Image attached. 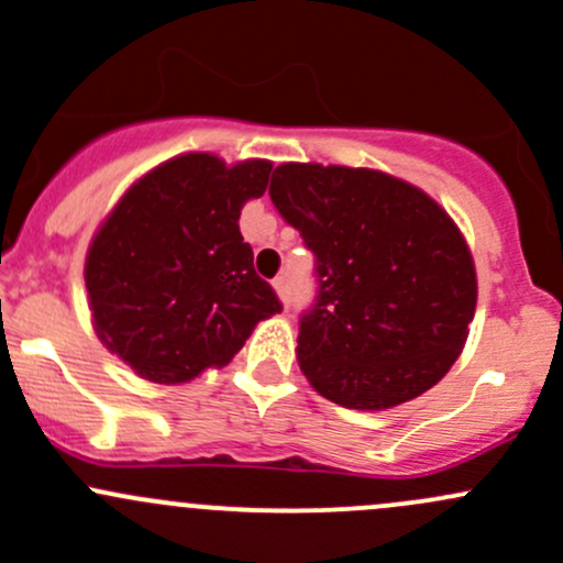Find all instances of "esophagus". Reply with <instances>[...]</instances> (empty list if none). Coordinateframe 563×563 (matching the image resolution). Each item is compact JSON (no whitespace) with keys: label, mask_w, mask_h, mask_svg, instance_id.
<instances>
[{"label":"esophagus","mask_w":563,"mask_h":563,"mask_svg":"<svg viewBox=\"0 0 563 563\" xmlns=\"http://www.w3.org/2000/svg\"><path fill=\"white\" fill-rule=\"evenodd\" d=\"M272 288H275V294L280 297V302L288 305V280L286 277H275V280H272Z\"/></svg>","instance_id":"obj_1"}]
</instances>
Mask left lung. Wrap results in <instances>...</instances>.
<instances>
[{"mask_svg": "<svg viewBox=\"0 0 563 563\" xmlns=\"http://www.w3.org/2000/svg\"><path fill=\"white\" fill-rule=\"evenodd\" d=\"M269 196L316 253L297 338L310 387L356 411L435 387L476 310L474 258L446 209L391 174L321 163L277 166Z\"/></svg>", "mask_w": 563, "mask_h": 563, "instance_id": "obj_1", "label": "left lung"}]
</instances>
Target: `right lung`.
<instances>
[{
	"instance_id": "obj_1",
	"label": "right lung",
	"mask_w": 563,
	"mask_h": 563,
	"mask_svg": "<svg viewBox=\"0 0 563 563\" xmlns=\"http://www.w3.org/2000/svg\"><path fill=\"white\" fill-rule=\"evenodd\" d=\"M269 172L258 157L176 155L133 181L95 231L84 264L92 327L135 376L192 382L283 310L240 234L242 207L264 196Z\"/></svg>"
}]
</instances>
